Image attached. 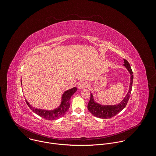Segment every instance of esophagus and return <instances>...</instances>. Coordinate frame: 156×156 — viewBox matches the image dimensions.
Listing matches in <instances>:
<instances>
[{
    "instance_id": "1",
    "label": "esophagus",
    "mask_w": 156,
    "mask_h": 156,
    "mask_svg": "<svg viewBox=\"0 0 156 156\" xmlns=\"http://www.w3.org/2000/svg\"><path fill=\"white\" fill-rule=\"evenodd\" d=\"M88 86V83L86 81H81L78 83V87L80 89H83V88H86Z\"/></svg>"
}]
</instances>
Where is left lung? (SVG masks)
Returning <instances> with one entry per match:
<instances>
[{
	"label": "left lung",
	"mask_w": 156,
	"mask_h": 156,
	"mask_svg": "<svg viewBox=\"0 0 156 156\" xmlns=\"http://www.w3.org/2000/svg\"><path fill=\"white\" fill-rule=\"evenodd\" d=\"M123 60H124L123 65L127 69V70H128V72L131 75L129 89L127 94L122 100V101L117 105H102L98 103H96L94 101L93 96L91 93V98H90V102H89L87 105V109L89 111H90V113L92 115H93L94 117L103 119L112 118L115 115H116L118 113L121 112V111L126 107L128 103V101L129 100L131 90H132L133 75V72L131 69L130 65L128 63V62L125 59H123Z\"/></svg>",
	"instance_id": "obj_1"
}]
</instances>
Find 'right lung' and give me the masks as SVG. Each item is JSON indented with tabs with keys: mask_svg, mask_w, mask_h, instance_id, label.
Returning a JSON list of instances; mask_svg holds the SVG:
<instances>
[{
	"mask_svg": "<svg viewBox=\"0 0 156 156\" xmlns=\"http://www.w3.org/2000/svg\"><path fill=\"white\" fill-rule=\"evenodd\" d=\"M76 91L77 88L76 87H74L67 91H66L62 95V102L60 106L55 109L52 110L36 108L35 107L31 106L27 100L26 102L27 105L33 112L40 116L41 117L48 120H54L63 117L66 114V112H67L70 107V99Z\"/></svg>",
	"mask_w": 156,
	"mask_h": 156,
	"instance_id": "obj_1",
	"label": "right lung"
}]
</instances>
